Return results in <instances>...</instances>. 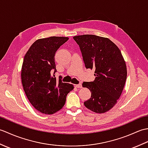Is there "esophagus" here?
<instances>
[{"label": "esophagus", "instance_id": "34e87169", "mask_svg": "<svg viewBox=\"0 0 148 148\" xmlns=\"http://www.w3.org/2000/svg\"><path fill=\"white\" fill-rule=\"evenodd\" d=\"M74 86L76 88H82V84H74Z\"/></svg>", "mask_w": 148, "mask_h": 148}]
</instances>
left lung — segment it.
Instances as JSON below:
<instances>
[{"label":"left lung","instance_id":"left-lung-1","mask_svg":"<svg viewBox=\"0 0 148 148\" xmlns=\"http://www.w3.org/2000/svg\"><path fill=\"white\" fill-rule=\"evenodd\" d=\"M86 69H94L95 79L84 82L92 95L84 102L96 113L112 109L120 97L127 79V66L118 47L111 40L95 35L74 36Z\"/></svg>","mask_w":148,"mask_h":148}]
</instances>
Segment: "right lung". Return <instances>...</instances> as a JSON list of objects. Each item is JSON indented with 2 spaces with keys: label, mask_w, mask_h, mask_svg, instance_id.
I'll use <instances>...</instances> for the list:
<instances>
[{
  "label": "right lung",
  "mask_w": 148,
  "mask_h": 148,
  "mask_svg": "<svg viewBox=\"0 0 148 148\" xmlns=\"http://www.w3.org/2000/svg\"><path fill=\"white\" fill-rule=\"evenodd\" d=\"M69 37H50L36 40L24 56L21 83L26 96L37 111L52 114L64 107L72 84L56 81V51Z\"/></svg>",
  "instance_id": "1"
}]
</instances>
